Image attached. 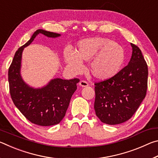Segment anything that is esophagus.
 I'll list each match as a JSON object with an SVG mask.
<instances>
[{"label": "esophagus", "mask_w": 158, "mask_h": 158, "mask_svg": "<svg viewBox=\"0 0 158 158\" xmlns=\"http://www.w3.org/2000/svg\"><path fill=\"white\" fill-rule=\"evenodd\" d=\"M79 85L81 87L88 86V85H89V83L86 81H85V80H81V81H80L79 82Z\"/></svg>", "instance_id": "34e87169"}]
</instances>
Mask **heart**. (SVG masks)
Listing matches in <instances>:
<instances>
[{
  "instance_id": "b5f03b06",
  "label": "heart",
  "mask_w": 158,
  "mask_h": 158,
  "mask_svg": "<svg viewBox=\"0 0 158 158\" xmlns=\"http://www.w3.org/2000/svg\"><path fill=\"white\" fill-rule=\"evenodd\" d=\"M64 58L74 73L83 69L82 60H90L89 71L95 78L105 80L118 73L125 60V51L121 44L106 37L85 39L77 44L74 52L65 50Z\"/></svg>"
}]
</instances>
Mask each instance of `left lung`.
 Instances as JSON below:
<instances>
[{"instance_id":"8db88e82","label":"left lung","mask_w":158,"mask_h":158,"mask_svg":"<svg viewBox=\"0 0 158 158\" xmlns=\"http://www.w3.org/2000/svg\"><path fill=\"white\" fill-rule=\"evenodd\" d=\"M129 64L111 78L95 83L94 109L104 123L117 125L132 118L146 97L148 65L137 45L131 43Z\"/></svg>"}]
</instances>
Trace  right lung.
<instances>
[{
  "label": "right lung",
  "instance_id": "right-lung-1",
  "mask_svg": "<svg viewBox=\"0 0 158 158\" xmlns=\"http://www.w3.org/2000/svg\"><path fill=\"white\" fill-rule=\"evenodd\" d=\"M39 33L49 37L60 34L42 29L35 32L30 40L16 52L8 69L10 93L15 105L32 123L40 126L56 125L65 116L69 102L77 90L79 79H54L42 89H34L26 85L20 75L21 53Z\"/></svg>",
  "mask_w": 158,
  "mask_h": 158
}]
</instances>
